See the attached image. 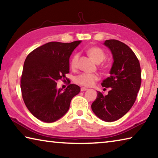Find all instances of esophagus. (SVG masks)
Instances as JSON below:
<instances>
[{
	"mask_svg": "<svg viewBox=\"0 0 158 158\" xmlns=\"http://www.w3.org/2000/svg\"><path fill=\"white\" fill-rule=\"evenodd\" d=\"M88 90V89L87 88H85V87H81V91H85V90Z\"/></svg>",
	"mask_w": 158,
	"mask_h": 158,
	"instance_id": "obj_1",
	"label": "esophagus"
}]
</instances>
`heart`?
I'll return each instance as SVG.
<instances>
[{
	"instance_id": "1",
	"label": "heart",
	"mask_w": 158,
	"mask_h": 158,
	"mask_svg": "<svg viewBox=\"0 0 158 158\" xmlns=\"http://www.w3.org/2000/svg\"><path fill=\"white\" fill-rule=\"evenodd\" d=\"M88 54L90 57L94 60L96 63H100L102 61L105 60L106 57L105 53L104 51L98 47H91L87 50ZM79 60V54L75 53L71 58L69 61V66L73 69H75L77 68V64H78ZM99 75L98 74H87L82 73L77 75L74 78V82L76 84L85 87H90L94 85L95 83L99 80Z\"/></svg>"
}]
</instances>
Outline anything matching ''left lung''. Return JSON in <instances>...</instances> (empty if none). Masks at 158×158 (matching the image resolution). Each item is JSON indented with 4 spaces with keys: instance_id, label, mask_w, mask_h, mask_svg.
<instances>
[{
    "instance_id": "1",
    "label": "left lung",
    "mask_w": 158,
    "mask_h": 158,
    "mask_svg": "<svg viewBox=\"0 0 158 158\" xmlns=\"http://www.w3.org/2000/svg\"><path fill=\"white\" fill-rule=\"evenodd\" d=\"M104 44L111 50L114 63L110 77L103 80L102 85L110 90L106 95L98 92L91 108L102 121L112 122L127 114L135 103L141 86V68L135 53L123 42L108 40Z\"/></svg>"
}]
</instances>
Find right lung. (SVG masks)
Returning <instances> with one entry per match:
<instances>
[{"label": "right lung", "instance_id": "add662e5", "mask_svg": "<svg viewBox=\"0 0 158 158\" xmlns=\"http://www.w3.org/2000/svg\"><path fill=\"white\" fill-rule=\"evenodd\" d=\"M80 43L48 42L26 57L21 77V95L26 107L37 119L52 123L60 118L80 92L75 84H69L64 91L56 88V82L69 73V57Z\"/></svg>", "mask_w": 158, "mask_h": 158}]
</instances>
